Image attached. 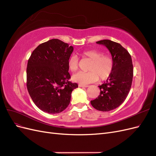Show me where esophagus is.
<instances>
[{"instance_id": "obj_1", "label": "esophagus", "mask_w": 156, "mask_h": 156, "mask_svg": "<svg viewBox=\"0 0 156 156\" xmlns=\"http://www.w3.org/2000/svg\"><path fill=\"white\" fill-rule=\"evenodd\" d=\"M79 87H88V85H84V84H79Z\"/></svg>"}]
</instances>
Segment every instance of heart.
Instances as JSON below:
<instances>
[{
  "label": "heart",
  "mask_w": 156,
  "mask_h": 156,
  "mask_svg": "<svg viewBox=\"0 0 156 156\" xmlns=\"http://www.w3.org/2000/svg\"><path fill=\"white\" fill-rule=\"evenodd\" d=\"M84 57L91 60L88 67V72H80L73 75V81L81 84H87L99 79L105 80L110 76L114 68V60L110 55L103 54L101 51L88 50L82 53ZM68 66L72 72L78 69V59L75 55L71 56L68 60Z\"/></svg>",
  "instance_id": "obj_1"
}]
</instances>
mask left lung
<instances>
[{
    "mask_svg": "<svg viewBox=\"0 0 156 156\" xmlns=\"http://www.w3.org/2000/svg\"><path fill=\"white\" fill-rule=\"evenodd\" d=\"M105 45L114 60V68L111 75L101 85L100 94L90 101L96 109L107 112L119 107L127 98L131 87L133 68L131 55L120 44L109 40L97 41Z\"/></svg>",
    "mask_w": 156,
    "mask_h": 156,
    "instance_id": "left-lung-1",
    "label": "left lung"
}]
</instances>
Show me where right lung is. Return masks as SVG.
Wrapping results in <instances>:
<instances>
[{
    "label": "right lung",
    "instance_id": "add662e5",
    "mask_svg": "<svg viewBox=\"0 0 156 156\" xmlns=\"http://www.w3.org/2000/svg\"><path fill=\"white\" fill-rule=\"evenodd\" d=\"M73 51L68 44L52 39L37 46L28 60L27 90L42 111L56 114L69 104L72 92L78 87L69 81L68 60Z\"/></svg>",
    "mask_w": 156,
    "mask_h": 156
}]
</instances>
